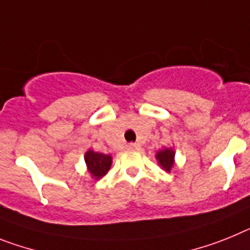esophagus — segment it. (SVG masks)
Instances as JSON below:
<instances>
[{"mask_svg":"<svg viewBox=\"0 0 250 250\" xmlns=\"http://www.w3.org/2000/svg\"><path fill=\"white\" fill-rule=\"evenodd\" d=\"M138 147H140V146H138L137 143H128L127 148L128 149H137Z\"/></svg>","mask_w":250,"mask_h":250,"instance_id":"obj_1","label":"esophagus"}]
</instances>
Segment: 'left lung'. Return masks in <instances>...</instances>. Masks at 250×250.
Listing matches in <instances>:
<instances>
[{
    "label": "left lung",
    "mask_w": 250,
    "mask_h": 250,
    "mask_svg": "<svg viewBox=\"0 0 250 250\" xmlns=\"http://www.w3.org/2000/svg\"><path fill=\"white\" fill-rule=\"evenodd\" d=\"M173 156H175V152L171 148H165L162 151L157 152L156 158L158 160L160 165L164 167L166 171H170L171 167L173 166Z\"/></svg>",
    "instance_id": "obj_1"
}]
</instances>
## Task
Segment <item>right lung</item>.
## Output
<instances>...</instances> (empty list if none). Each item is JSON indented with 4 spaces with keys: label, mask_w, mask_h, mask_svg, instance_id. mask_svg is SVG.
I'll use <instances>...</instances> for the list:
<instances>
[{
    "label": "right lung",
    "mask_w": 250,
    "mask_h": 250,
    "mask_svg": "<svg viewBox=\"0 0 250 250\" xmlns=\"http://www.w3.org/2000/svg\"><path fill=\"white\" fill-rule=\"evenodd\" d=\"M84 160H85L89 172L92 173L95 179L103 177L108 172V170L110 168V165H112V157L109 155L94 152L92 149H89L86 152Z\"/></svg>",
    "instance_id": "obj_1"
}]
</instances>
